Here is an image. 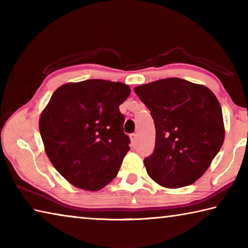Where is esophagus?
Returning <instances> with one entry per match:
<instances>
[{
    "mask_svg": "<svg viewBox=\"0 0 248 248\" xmlns=\"http://www.w3.org/2000/svg\"><path fill=\"white\" fill-rule=\"evenodd\" d=\"M137 133H132L131 134V136H130V140H131V142H132V143H134V142H136L137 141Z\"/></svg>",
    "mask_w": 248,
    "mask_h": 248,
    "instance_id": "esophagus-1",
    "label": "esophagus"
}]
</instances>
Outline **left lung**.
<instances>
[{
  "instance_id": "left-lung-1",
  "label": "left lung",
  "mask_w": 248,
  "mask_h": 248,
  "mask_svg": "<svg viewBox=\"0 0 248 248\" xmlns=\"http://www.w3.org/2000/svg\"><path fill=\"white\" fill-rule=\"evenodd\" d=\"M155 124L154 152L146 171L166 188L194 184L209 169L224 141L220 103L208 87L178 78L136 86Z\"/></svg>"
}]
</instances>
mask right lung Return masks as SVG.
I'll return each mask as SVG.
<instances>
[{"instance_id":"obj_1","label":"right lung","mask_w":248,"mask_h":248,"mask_svg":"<svg viewBox=\"0 0 248 248\" xmlns=\"http://www.w3.org/2000/svg\"><path fill=\"white\" fill-rule=\"evenodd\" d=\"M120 82L86 79L56 90L39 119L45 151L73 186L96 191L118 174L130 150L119 110L130 95Z\"/></svg>"}]
</instances>
